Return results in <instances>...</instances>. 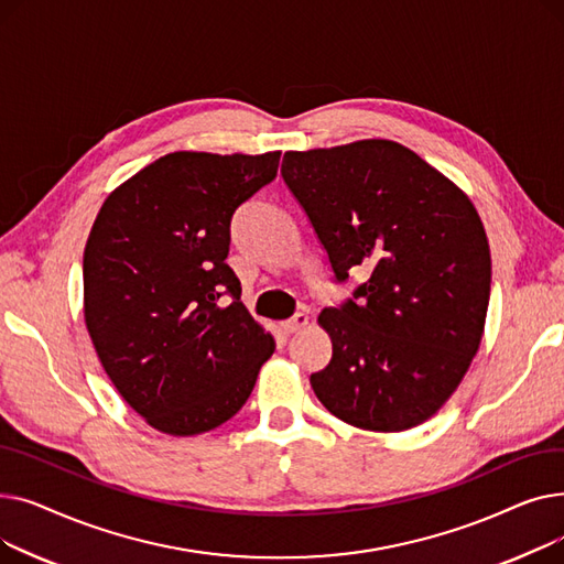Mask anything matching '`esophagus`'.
<instances>
[{
  "label": "esophagus",
  "mask_w": 564,
  "mask_h": 564,
  "mask_svg": "<svg viewBox=\"0 0 564 564\" xmlns=\"http://www.w3.org/2000/svg\"><path fill=\"white\" fill-rule=\"evenodd\" d=\"M306 324H308V317L304 313H294L290 319L281 322V329L285 334H297L302 327H306Z\"/></svg>",
  "instance_id": "1"
}]
</instances>
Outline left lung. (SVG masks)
Returning a JSON list of instances; mask_svg holds the SVG:
<instances>
[{
  "mask_svg": "<svg viewBox=\"0 0 564 564\" xmlns=\"http://www.w3.org/2000/svg\"><path fill=\"white\" fill-rule=\"evenodd\" d=\"M281 175L336 283L368 272L319 313L332 361L311 375L336 419L402 432L432 419L480 347L491 256L473 203L409 148L368 139L285 153Z\"/></svg>",
  "mask_w": 564,
  "mask_h": 564,
  "instance_id": "8db88e82",
  "label": "left lung"
}]
</instances>
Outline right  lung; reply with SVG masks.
Listing matches in <instances>:
<instances>
[{
	"label": "right lung",
	"instance_id": "right-lung-1",
	"mask_svg": "<svg viewBox=\"0 0 564 564\" xmlns=\"http://www.w3.org/2000/svg\"><path fill=\"white\" fill-rule=\"evenodd\" d=\"M279 158L169 153L105 200L88 235L86 329L118 393L160 432L219 427L272 357L226 258L235 210L274 181Z\"/></svg>",
	"mask_w": 564,
	"mask_h": 564
}]
</instances>
